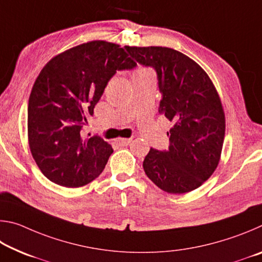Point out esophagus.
Returning <instances> with one entry per match:
<instances>
[{
  "mask_svg": "<svg viewBox=\"0 0 262 262\" xmlns=\"http://www.w3.org/2000/svg\"><path fill=\"white\" fill-rule=\"evenodd\" d=\"M132 142V139H118L117 143L119 145H128Z\"/></svg>",
  "mask_w": 262,
  "mask_h": 262,
  "instance_id": "1",
  "label": "esophagus"
}]
</instances>
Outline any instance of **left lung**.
<instances>
[{"mask_svg": "<svg viewBox=\"0 0 262 262\" xmlns=\"http://www.w3.org/2000/svg\"><path fill=\"white\" fill-rule=\"evenodd\" d=\"M125 48L135 63L156 70L158 112L173 122L168 150L151 148L145 156V174L164 192L196 189L214 173L223 148L225 117L214 84L196 62L172 48Z\"/></svg>", "mask_w": 262, "mask_h": 262, "instance_id": "8db88e82", "label": "left lung"}]
</instances>
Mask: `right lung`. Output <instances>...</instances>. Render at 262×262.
Masks as SVG:
<instances>
[{"label": "right lung", "instance_id": "right-lung-1", "mask_svg": "<svg viewBox=\"0 0 262 262\" xmlns=\"http://www.w3.org/2000/svg\"><path fill=\"white\" fill-rule=\"evenodd\" d=\"M135 66L125 48L94 40L60 53L41 69L29 98L28 136L47 179L81 187L103 172L113 149L97 135L83 139L82 127L117 70Z\"/></svg>", "mask_w": 262, "mask_h": 262}]
</instances>
